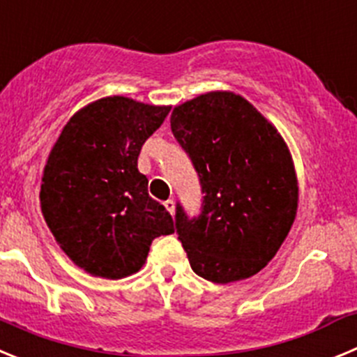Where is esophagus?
<instances>
[{
  "label": "esophagus",
  "mask_w": 357,
  "mask_h": 357,
  "mask_svg": "<svg viewBox=\"0 0 357 357\" xmlns=\"http://www.w3.org/2000/svg\"><path fill=\"white\" fill-rule=\"evenodd\" d=\"M165 207H166V211L169 212V214H173V212H175V202H173L172 198H169V200L165 202Z\"/></svg>",
  "instance_id": "obj_1"
}]
</instances>
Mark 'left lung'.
<instances>
[{
    "label": "left lung",
    "mask_w": 357,
    "mask_h": 357,
    "mask_svg": "<svg viewBox=\"0 0 357 357\" xmlns=\"http://www.w3.org/2000/svg\"><path fill=\"white\" fill-rule=\"evenodd\" d=\"M169 122L204 195L192 218L176 202L175 230L191 269L214 283L253 276L273 260L296 219L297 178L285 142L230 91L176 106Z\"/></svg>",
    "instance_id": "obj_1"
}]
</instances>
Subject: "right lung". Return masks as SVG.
<instances>
[{"label": "right lung", "instance_id": "obj_1", "mask_svg": "<svg viewBox=\"0 0 357 357\" xmlns=\"http://www.w3.org/2000/svg\"><path fill=\"white\" fill-rule=\"evenodd\" d=\"M169 107L106 97L68 120L49 153L40 188L45 223L76 266L119 280L142 269L150 244L175 231L149 196L138 157Z\"/></svg>", "mask_w": 357, "mask_h": 357}]
</instances>
